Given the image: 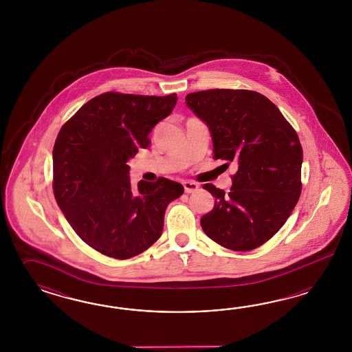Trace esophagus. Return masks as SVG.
<instances>
[{
	"mask_svg": "<svg viewBox=\"0 0 352 352\" xmlns=\"http://www.w3.org/2000/svg\"><path fill=\"white\" fill-rule=\"evenodd\" d=\"M183 187H184V192L186 193H193V192L199 190V186L196 183H193V182H184Z\"/></svg>",
	"mask_w": 352,
	"mask_h": 352,
	"instance_id": "1",
	"label": "esophagus"
}]
</instances>
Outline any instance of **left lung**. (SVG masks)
I'll return each mask as SVG.
<instances>
[{"instance_id":"obj_1","label":"left lung","mask_w":352,"mask_h":352,"mask_svg":"<svg viewBox=\"0 0 352 352\" xmlns=\"http://www.w3.org/2000/svg\"><path fill=\"white\" fill-rule=\"evenodd\" d=\"M186 104L209 128L213 159L237 165L227 193L204 184L215 197L213 210L200 221L204 232L234 252L256 249L283 227L299 200L298 135L278 108L256 91L212 89L188 94Z\"/></svg>"}]
</instances>
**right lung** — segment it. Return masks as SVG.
<instances>
[{
	"label": "right lung",
	"instance_id": "right-lung-1",
	"mask_svg": "<svg viewBox=\"0 0 352 352\" xmlns=\"http://www.w3.org/2000/svg\"><path fill=\"white\" fill-rule=\"evenodd\" d=\"M177 94L104 93L60 129L53 149L55 200L77 236L116 259L138 256L159 240L181 183L160 178L133 187L129 159L148 148L149 133L168 118Z\"/></svg>",
	"mask_w": 352,
	"mask_h": 352
}]
</instances>
